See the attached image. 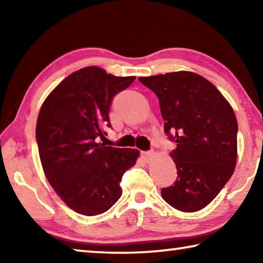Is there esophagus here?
I'll return each mask as SVG.
<instances>
[{
  "instance_id": "obj_1",
  "label": "esophagus",
  "mask_w": 263,
  "mask_h": 263,
  "mask_svg": "<svg viewBox=\"0 0 263 263\" xmlns=\"http://www.w3.org/2000/svg\"><path fill=\"white\" fill-rule=\"evenodd\" d=\"M141 157L144 158L146 162H149V161H152V159L154 157V152H153V151H151V152H142Z\"/></svg>"
}]
</instances>
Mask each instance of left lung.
<instances>
[{
  "mask_svg": "<svg viewBox=\"0 0 263 263\" xmlns=\"http://www.w3.org/2000/svg\"><path fill=\"white\" fill-rule=\"evenodd\" d=\"M157 94L164 132L175 140L174 185L161 190L169 205L195 212L209 205L232 176L238 123L229 101L202 75L186 70L139 78Z\"/></svg>",
  "mask_w": 263,
  "mask_h": 263,
  "instance_id": "1",
  "label": "left lung"
}]
</instances>
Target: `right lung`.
I'll use <instances>...</instances> for the list:
<instances>
[{
    "instance_id": "obj_1",
    "label": "right lung",
    "mask_w": 263,
    "mask_h": 263,
    "mask_svg": "<svg viewBox=\"0 0 263 263\" xmlns=\"http://www.w3.org/2000/svg\"><path fill=\"white\" fill-rule=\"evenodd\" d=\"M136 77H115L89 66L62 80L39 111L35 136L47 181L68 208L101 215L122 196L123 174L139 158L135 148L97 142L110 127L112 97Z\"/></svg>"
}]
</instances>
